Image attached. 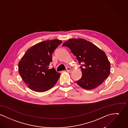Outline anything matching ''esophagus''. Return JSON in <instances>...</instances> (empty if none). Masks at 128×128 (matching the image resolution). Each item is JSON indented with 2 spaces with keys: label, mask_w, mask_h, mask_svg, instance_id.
Returning <instances> with one entry per match:
<instances>
[{
  "label": "esophagus",
  "mask_w": 128,
  "mask_h": 128,
  "mask_svg": "<svg viewBox=\"0 0 128 128\" xmlns=\"http://www.w3.org/2000/svg\"><path fill=\"white\" fill-rule=\"evenodd\" d=\"M66 70H67L68 72H70L72 71V69H71V68H70V67H67V68H66Z\"/></svg>",
  "instance_id": "1"
}]
</instances>
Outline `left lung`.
I'll use <instances>...</instances> for the list:
<instances>
[{
	"mask_svg": "<svg viewBox=\"0 0 128 128\" xmlns=\"http://www.w3.org/2000/svg\"><path fill=\"white\" fill-rule=\"evenodd\" d=\"M67 46L76 57L82 77L76 83L88 90L97 88L108 78L110 70V61L105 52L90 41L82 38H72L62 45Z\"/></svg>",
	"mask_w": 128,
	"mask_h": 128,
	"instance_id": "8db88e82",
	"label": "left lung"
}]
</instances>
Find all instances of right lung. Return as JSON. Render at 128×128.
I'll return each mask as SVG.
<instances>
[{"instance_id":"add662e5","label":"right lung","mask_w":128,"mask_h":128,"mask_svg":"<svg viewBox=\"0 0 128 128\" xmlns=\"http://www.w3.org/2000/svg\"><path fill=\"white\" fill-rule=\"evenodd\" d=\"M61 40L42 41L28 50L18 64L20 75L30 90L36 92L49 90L57 82L60 74L54 68L49 69L52 54Z\"/></svg>"}]
</instances>
